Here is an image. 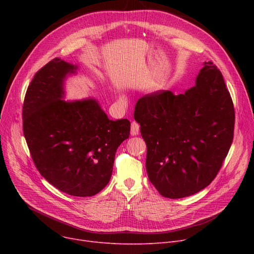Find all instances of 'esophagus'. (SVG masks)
Listing matches in <instances>:
<instances>
[{
  "label": "esophagus",
  "mask_w": 254,
  "mask_h": 254,
  "mask_svg": "<svg viewBox=\"0 0 254 254\" xmlns=\"http://www.w3.org/2000/svg\"><path fill=\"white\" fill-rule=\"evenodd\" d=\"M140 130V126L136 122H132L130 125V135L131 136H137L139 134Z\"/></svg>",
  "instance_id": "34e87169"
}]
</instances>
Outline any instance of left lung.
I'll use <instances>...</instances> for the list:
<instances>
[{"instance_id":"1","label":"left lung","mask_w":254,"mask_h":254,"mask_svg":"<svg viewBox=\"0 0 254 254\" xmlns=\"http://www.w3.org/2000/svg\"><path fill=\"white\" fill-rule=\"evenodd\" d=\"M195 85L145 95L134 118L147 145L146 171L165 197L201 191L215 178L234 137L235 110L217 66L205 62Z\"/></svg>"}]
</instances>
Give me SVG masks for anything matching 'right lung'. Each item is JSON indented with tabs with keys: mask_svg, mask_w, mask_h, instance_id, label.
<instances>
[{
	"mask_svg": "<svg viewBox=\"0 0 254 254\" xmlns=\"http://www.w3.org/2000/svg\"><path fill=\"white\" fill-rule=\"evenodd\" d=\"M78 65L53 59L25 93L23 135L38 171L74 196H91L110 181L118 146L129 136L127 119L110 120L95 98L65 101L66 78Z\"/></svg>",
	"mask_w": 254,
	"mask_h": 254,
	"instance_id": "add662e5",
	"label": "right lung"
}]
</instances>
